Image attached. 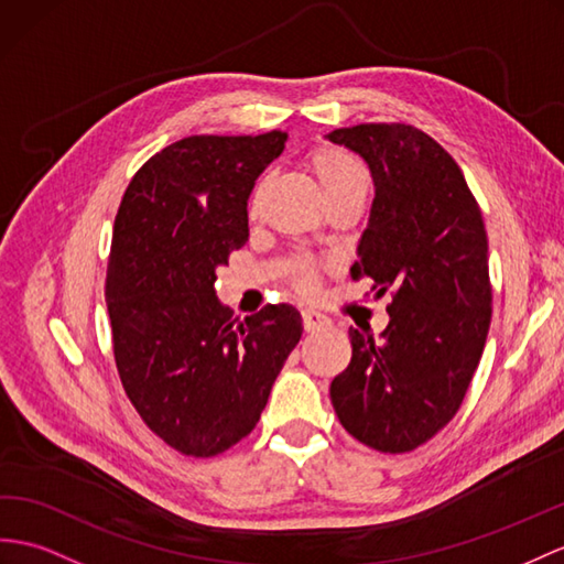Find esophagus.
Instances as JSON below:
<instances>
[{
	"label": "esophagus",
	"mask_w": 564,
	"mask_h": 564,
	"mask_svg": "<svg viewBox=\"0 0 564 564\" xmlns=\"http://www.w3.org/2000/svg\"><path fill=\"white\" fill-rule=\"evenodd\" d=\"M301 321H304V329H306V333H313V329H321V327H325V325L329 323L323 313L313 311V308H304V311H301Z\"/></svg>",
	"instance_id": "34e87169"
}]
</instances>
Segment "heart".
<instances>
[{
	"label": "heart",
	"instance_id": "1",
	"mask_svg": "<svg viewBox=\"0 0 564 564\" xmlns=\"http://www.w3.org/2000/svg\"><path fill=\"white\" fill-rule=\"evenodd\" d=\"M308 170L313 172L315 182H318L325 200H335V198L364 200L370 188V176H368V170L364 167V162L359 158H354L351 153H347V150L335 148V145L315 148L308 155ZM258 203H260V186H256L251 196V205H249L251 215L258 213ZM294 282L301 292L313 290V278L308 270L296 272Z\"/></svg>",
	"mask_w": 564,
	"mask_h": 564
}]
</instances>
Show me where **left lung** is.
I'll return each instance as SVG.
<instances>
[{
	"label": "left lung",
	"mask_w": 564,
	"mask_h": 564,
	"mask_svg": "<svg viewBox=\"0 0 564 564\" xmlns=\"http://www.w3.org/2000/svg\"><path fill=\"white\" fill-rule=\"evenodd\" d=\"M327 139L359 153L376 182L351 280L390 294L380 339L349 329L351 361L329 386L335 414L378 452L429 443L459 411L486 347L488 237L447 150L411 123H359Z\"/></svg>",
	"instance_id": "8db88e82"
}]
</instances>
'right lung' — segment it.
Here are the masks:
<instances>
[{"label":"right lung","instance_id":"add662e5","mask_svg":"<svg viewBox=\"0 0 564 564\" xmlns=\"http://www.w3.org/2000/svg\"><path fill=\"white\" fill-rule=\"evenodd\" d=\"M286 133L188 135L133 174L115 217L105 299L123 392L188 457L249 435L301 339V315L268 304L246 321L215 296V270L249 239L256 178Z\"/></svg>","mask_w":564,"mask_h":564}]
</instances>
